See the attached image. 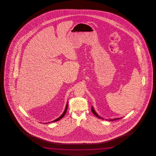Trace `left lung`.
I'll list each match as a JSON object with an SVG mask.
<instances>
[{"label":"left lung","instance_id":"8db88e82","mask_svg":"<svg viewBox=\"0 0 156 156\" xmlns=\"http://www.w3.org/2000/svg\"><path fill=\"white\" fill-rule=\"evenodd\" d=\"M91 110H92V111L93 114H94V115H95V116L98 117L99 119H103V118L99 116V115H98L95 112V111H94V110L93 108V107L92 108ZM122 119V118H117V119H110V121H115V120H117V119Z\"/></svg>","mask_w":156,"mask_h":156}]
</instances>
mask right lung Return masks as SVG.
Listing matches in <instances>:
<instances>
[{
  "instance_id": "1",
  "label": "right lung",
  "mask_w": 156,
  "mask_h": 156,
  "mask_svg": "<svg viewBox=\"0 0 156 156\" xmlns=\"http://www.w3.org/2000/svg\"><path fill=\"white\" fill-rule=\"evenodd\" d=\"M67 108H68V103H67V104H66V109H65V110H64V111L63 114L61 115V116L59 117L58 119H55V121H53L52 122H53L58 121H59V120H60L61 119H62V118H63V117L64 116V115H66V111H67ZM48 123H50V122H48Z\"/></svg>"
}]
</instances>
